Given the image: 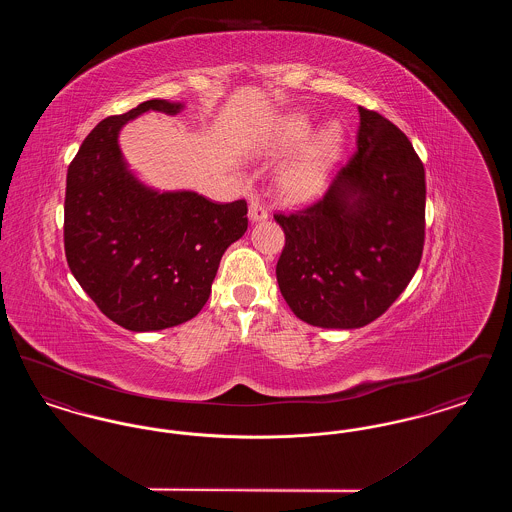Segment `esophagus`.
Returning a JSON list of instances; mask_svg holds the SVG:
<instances>
[{"label": "esophagus", "mask_w": 512, "mask_h": 512, "mask_svg": "<svg viewBox=\"0 0 512 512\" xmlns=\"http://www.w3.org/2000/svg\"><path fill=\"white\" fill-rule=\"evenodd\" d=\"M268 219V211L265 205H261L259 201H251L249 203V220L251 222H261Z\"/></svg>", "instance_id": "1"}]
</instances>
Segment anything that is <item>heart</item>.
<instances>
[{
  "mask_svg": "<svg viewBox=\"0 0 512 512\" xmlns=\"http://www.w3.org/2000/svg\"><path fill=\"white\" fill-rule=\"evenodd\" d=\"M313 121L305 113H292L278 122L270 153L284 155L301 146L297 155L282 169L278 186L290 201H307L320 192L330 169L340 159L345 134L340 122L324 124L313 136Z\"/></svg>",
  "mask_w": 512,
  "mask_h": 512,
  "instance_id": "1",
  "label": "heart"
}]
</instances>
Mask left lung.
I'll return each instance as SVG.
<instances>
[{
  "label": "left lung",
  "mask_w": 512,
  "mask_h": 512,
  "mask_svg": "<svg viewBox=\"0 0 512 512\" xmlns=\"http://www.w3.org/2000/svg\"><path fill=\"white\" fill-rule=\"evenodd\" d=\"M357 151L317 203L274 215L286 245L276 265L293 315L351 330L384 315L420 265L426 178L409 138L359 107Z\"/></svg>",
  "instance_id": "left-lung-1"
}]
</instances>
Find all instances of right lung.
<instances>
[{"label":"right lung","mask_w":512,"mask_h":512,"mask_svg":"<svg viewBox=\"0 0 512 512\" xmlns=\"http://www.w3.org/2000/svg\"><path fill=\"white\" fill-rule=\"evenodd\" d=\"M184 103L149 99L107 117L67 171L65 255L99 311L132 332L194 318L211 295L220 259L247 230V203L157 192L126 167L122 126L147 111L176 115Z\"/></svg>","instance_id":"add662e5"}]
</instances>
